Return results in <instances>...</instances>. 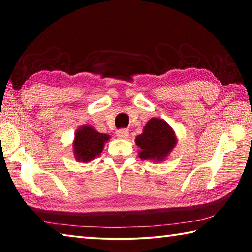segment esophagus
Masks as SVG:
<instances>
[{"label":"esophagus","instance_id":"34e87169","mask_svg":"<svg viewBox=\"0 0 252 252\" xmlns=\"http://www.w3.org/2000/svg\"><path fill=\"white\" fill-rule=\"evenodd\" d=\"M116 134H117L118 138L126 139V138H127V136H129V131H127L126 129H119V130H117Z\"/></svg>","mask_w":252,"mask_h":252}]
</instances>
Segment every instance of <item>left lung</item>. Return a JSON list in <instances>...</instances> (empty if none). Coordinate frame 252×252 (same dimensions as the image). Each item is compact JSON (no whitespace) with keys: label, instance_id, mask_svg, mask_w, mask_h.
Masks as SVG:
<instances>
[{"label":"left lung","instance_id":"left-lung-1","mask_svg":"<svg viewBox=\"0 0 252 252\" xmlns=\"http://www.w3.org/2000/svg\"><path fill=\"white\" fill-rule=\"evenodd\" d=\"M174 132L167 122L153 118L143 129V133L136 136L135 143L141 151L142 160L162 161L176 144Z\"/></svg>","mask_w":252,"mask_h":252}]
</instances>
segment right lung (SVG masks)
<instances>
[{"mask_svg":"<svg viewBox=\"0 0 252 252\" xmlns=\"http://www.w3.org/2000/svg\"><path fill=\"white\" fill-rule=\"evenodd\" d=\"M110 136L100 133L93 127L84 126L76 131L73 149L75 158L81 162H89L102 152L106 140Z\"/></svg>","mask_w":252,"mask_h":252,"instance_id":"1","label":"right lung"}]
</instances>
